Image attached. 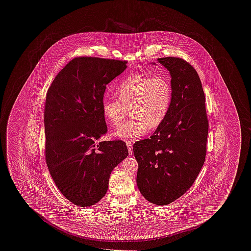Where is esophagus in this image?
I'll use <instances>...</instances> for the list:
<instances>
[{
  "label": "esophagus",
  "instance_id": "34e87169",
  "mask_svg": "<svg viewBox=\"0 0 251 251\" xmlns=\"http://www.w3.org/2000/svg\"><path fill=\"white\" fill-rule=\"evenodd\" d=\"M126 145H127V148H128L129 152L131 153V152H132V143H131V141H127Z\"/></svg>",
  "mask_w": 251,
  "mask_h": 251
}]
</instances>
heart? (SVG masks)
<instances>
[{"instance_id":"heart-1","label":"heart","mask_w":251,"mask_h":251,"mask_svg":"<svg viewBox=\"0 0 251 251\" xmlns=\"http://www.w3.org/2000/svg\"><path fill=\"white\" fill-rule=\"evenodd\" d=\"M116 97L106 96L101 110L109 124L118 126L131 109L132 119L114 131L120 139H135L144 135L149 127L155 129L166 119L172 99V88L166 77L133 75L117 87Z\"/></svg>"}]
</instances>
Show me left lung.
<instances>
[{"label":"left lung","mask_w":251,"mask_h":251,"mask_svg":"<svg viewBox=\"0 0 251 251\" xmlns=\"http://www.w3.org/2000/svg\"><path fill=\"white\" fill-rule=\"evenodd\" d=\"M171 76L172 99L164 122L151 138L133 144L136 182L156 205L173 202L190 188L206 156L209 123L198 72L179 57L158 58Z\"/></svg>","instance_id":"8db88e82"}]
</instances>
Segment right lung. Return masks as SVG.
Masks as SVG:
<instances>
[{
    "label": "right lung",
    "instance_id": "add662e5",
    "mask_svg": "<svg viewBox=\"0 0 251 251\" xmlns=\"http://www.w3.org/2000/svg\"><path fill=\"white\" fill-rule=\"evenodd\" d=\"M126 61L82 56L70 61L49 87L44 126L50 174L71 202L89 207L106 194L110 174L128 156L121 140L97 141L107 132L101 102Z\"/></svg>",
    "mask_w": 251,
    "mask_h": 251
}]
</instances>
